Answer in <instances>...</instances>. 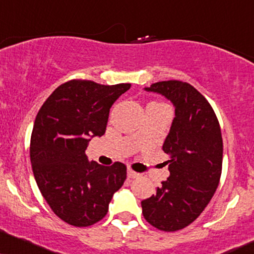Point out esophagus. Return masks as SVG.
Returning <instances> with one entry per match:
<instances>
[{
    "label": "esophagus",
    "instance_id": "obj_1",
    "mask_svg": "<svg viewBox=\"0 0 254 254\" xmlns=\"http://www.w3.org/2000/svg\"><path fill=\"white\" fill-rule=\"evenodd\" d=\"M139 174L133 172L132 169H127V177H130V179H136V177H138Z\"/></svg>",
    "mask_w": 254,
    "mask_h": 254
}]
</instances>
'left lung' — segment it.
Returning a JSON list of instances; mask_svg holds the SVG:
<instances>
[{
  "label": "left lung",
  "instance_id": "1",
  "mask_svg": "<svg viewBox=\"0 0 254 254\" xmlns=\"http://www.w3.org/2000/svg\"><path fill=\"white\" fill-rule=\"evenodd\" d=\"M148 92L173 103L175 118L164 140L163 151L170 176L143 200L142 213L157 230L175 232L197 218L218 188L222 168V137L210 104L196 88L180 80L158 81Z\"/></svg>",
  "mask_w": 254,
  "mask_h": 254
}]
</instances>
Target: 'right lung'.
<instances>
[{"label":"right lung","mask_w":254,"mask_h":254,"mask_svg":"<svg viewBox=\"0 0 254 254\" xmlns=\"http://www.w3.org/2000/svg\"><path fill=\"white\" fill-rule=\"evenodd\" d=\"M131 84L100 85L71 80L41 106L30 138L36 185L54 214L75 227L100 221L127 179L121 162L105 167L88 161V140L103 136L112 104Z\"/></svg>","instance_id":"add662e5"}]
</instances>
